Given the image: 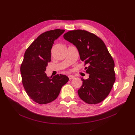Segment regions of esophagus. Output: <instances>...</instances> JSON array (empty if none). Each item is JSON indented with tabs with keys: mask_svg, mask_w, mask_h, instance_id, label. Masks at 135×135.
<instances>
[{
	"mask_svg": "<svg viewBox=\"0 0 135 135\" xmlns=\"http://www.w3.org/2000/svg\"><path fill=\"white\" fill-rule=\"evenodd\" d=\"M74 77H74V75H68V78H69V79L70 80L74 79Z\"/></svg>",
	"mask_w": 135,
	"mask_h": 135,
	"instance_id": "1",
	"label": "esophagus"
}]
</instances>
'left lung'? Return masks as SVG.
Masks as SVG:
<instances>
[{"instance_id":"obj_1","label":"left lung","mask_w":135,"mask_h":135,"mask_svg":"<svg viewBox=\"0 0 135 135\" xmlns=\"http://www.w3.org/2000/svg\"><path fill=\"white\" fill-rule=\"evenodd\" d=\"M63 37L77 47L80 60L89 66L85 68L89 78H81L83 84L78 90L80 98L89 104L102 102L115 81V63L107 46L95 35L85 30L69 31Z\"/></svg>"}]
</instances>
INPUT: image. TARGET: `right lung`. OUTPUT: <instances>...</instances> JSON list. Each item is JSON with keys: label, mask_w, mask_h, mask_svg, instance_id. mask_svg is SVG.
I'll return each instance as SVG.
<instances>
[{"label": "right lung", "mask_w": 135, "mask_h": 135, "mask_svg": "<svg viewBox=\"0 0 135 135\" xmlns=\"http://www.w3.org/2000/svg\"><path fill=\"white\" fill-rule=\"evenodd\" d=\"M64 31L56 29L41 34L24 54L20 68L22 84L28 97L40 104L55 100L69 80L65 75L57 74L51 78L45 73L51 61V50L54 41Z\"/></svg>", "instance_id": "add662e5"}]
</instances>
